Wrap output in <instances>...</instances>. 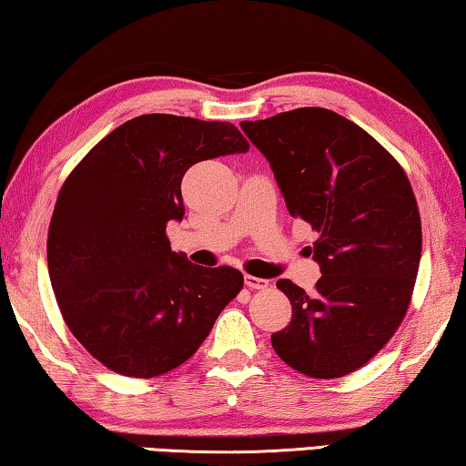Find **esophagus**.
I'll use <instances>...</instances> for the list:
<instances>
[{"mask_svg":"<svg viewBox=\"0 0 466 466\" xmlns=\"http://www.w3.org/2000/svg\"><path fill=\"white\" fill-rule=\"evenodd\" d=\"M246 288L248 289H267L268 281H267V279H260V277H254V275H246Z\"/></svg>","mask_w":466,"mask_h":466,"instance_id":"esophagus-1","label":"esophagus"}]
</instances>
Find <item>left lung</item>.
Here are the masks:
<instances>
[{
  "mask_svg": "<svg viewBox=\"0 0 466 466\" xmlns=\"http://www.w3.org/2000/svg\"><path fill=\"white\" fill-rule=\"evenodd\" d=\"M241 128L268 160L291 217L319 233L310 254L323 277L310 296L279 279L291 323L270 343L306 377L354 373L391 339L410 304L423 246L410 181L381 143L327 108Z\"/></svg>",
  "mask_w": 466,
  "mask_h": 466,
  "instance_id": "8db88e82",
  "label": "left lung"
}]
</instances>
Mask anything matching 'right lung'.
Instances as JSON below:
<instances>
[{
  "instance_id": "right-lung-1",
  "label": "right lung",
  "mask_w": 466,
  "mask_h": 466,
  "mask_svg": "<svg viewBox=\"0 0 466 466\" xmlns=\"http://www.w3.org/2000/svg\"><path fill=\"white\" fill-rule=\"evenodd\" d=\"M231 123L143 114L97 143L64 181L47 233V268L64 323L125 377L149 379L198 352L243 288L238 268H206L170 249L196 162L243 154Z\"/></svg>"
}]
</instances>
